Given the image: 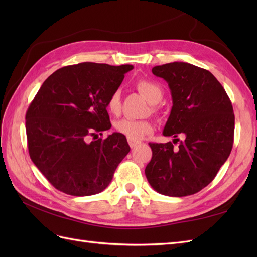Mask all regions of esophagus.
<instances>
[{
  "label": "esophagus",
  "instance_id": "esophagus-1",
  "mask_svg": "<svg viewBox=\"0 0 257 257\" xmlns=\"http://www.w3.org/2000/svg\"><path fill=\"white\" fill-rule=\"evenodd\" d=\"M139 144H141V142L139 141H132V139H128V145L131 148H135Z\"/></svg>",
  "mask_w": 257,
  "mask_h": 257
}]
</instances>
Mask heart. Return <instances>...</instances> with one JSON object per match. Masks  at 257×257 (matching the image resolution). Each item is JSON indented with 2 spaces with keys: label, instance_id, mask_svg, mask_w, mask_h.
<instances>
[{
  "label": "heart",
  "instance_id": "heart-1",
  "mask_svg": "<svg viewBox=\"0 0 257 257\" xmlns=\"http://www.w3.org/2000/svg\"><path fill=\"white\" fill-rule=\"evenodd\" d=\"M138 91L148 99L151 104H157L162 99L163 90L160 84L149 79H141L136 83ZM107 109L112 114H119L121 110L120 91L116 90L109 96L107 100ZM114 128L118 133L125 136L132 141H138L144 136L150 134L153 126L150 121L147 120H133V119H121L114 123Z\"/></svg>",
  "mask_w": 257,
  "mask_h": 257
}]
</instances>
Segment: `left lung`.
Listing matches in <instances>:
<instances>
[{
	"label": "left lung",
	"mask_w": 257,
	"mask_h": 257,
	"mask_svg": "<svg viewBox=\"0 0 257 257\" xmlns=\"http://www.w3.org/2000/svg\"><path fill=\"white\" fill-rule=\"evenodd\" d=\"M152 73L168 83L172 93L163 135L174 139L149 144L152 159L145 174L163 195H192L213 180L229 157L235 131L230 99L211 73L193 64L173 62L154 66Z\"/></svg>",
	"instance_id": "obj_1"
}]
</instances>
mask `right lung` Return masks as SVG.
I'll return each instance as SVG.
<instances>
[{
	"label": "right lung",
	"mask_w": 257,
	"mask_h": 257,
	"mask_svg": "<svg viewBox=\"0 0 257 257\" xmlns=\"http://www.w3.org/2000/svg\"><path fill=\"white\" fill-rule=\"evenodd\" d=\"M133 65L83 62L51 74L26 114L30 158L57 190L73 196L104 191L131 148L111 127L107 100ZM95 139L91 141V138Z\"/></svg>",
	"instance_id": "obj_1"
}]
</instances>
